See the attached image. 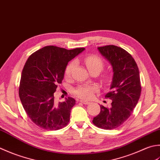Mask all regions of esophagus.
<instances>
[{
  "label": "esophagus",
  "instance_id": "34e87169",
  "mask_svg": "<svg viewBox=\"0 0 160 160\" xmlns=\"http://www.w3.org/2000/svg\"><path fill=\"white\" fill-rule=\"evenodd\" d=\"M79 102H81V103H83V104H85V105H88V104L90 103L89 102H88V101H86V100H80Z\"/></svg>",
  "mask_w": 160,
  "mask_h": 160
}]
</instances>
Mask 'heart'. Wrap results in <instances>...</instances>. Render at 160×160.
Masks as SVG:
<instances>
[{
    "mask_svg": "<svg viewBox=\"0 0 160 160\" xmlns=\"http://www.w3.org/2000/svg\"><path fill=\"white\" fill-rule=\"evenodd\" d=\"M84 63L90 71V72H92L94 71H97L100 72L103 70L104 67V63L103 60L99 57L94 55H90L88 56L84 59ZM76 66V62L72 61L68 65L66 70V77H70L72 73ZM97 90V87L95 86H79L74 90V94L81 99H90L93 96L94 92Z\"/></svg>",
    "mask_w": 160,
    "mask_h": 160,
    "instance_id": "b5f03b06",
    "label": "heart"
}]
</instances>
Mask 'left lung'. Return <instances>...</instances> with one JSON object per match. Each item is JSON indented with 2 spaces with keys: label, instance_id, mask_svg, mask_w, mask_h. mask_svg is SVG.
<instances>
[{
  "label": "left lung",
  "instance_id": "left-lung-1",
  "mask_svg": "<svg viewBox=\"0 0 160 160\" xmlns=\"http://www.w3.org/2000/svg\"><path fill=\"white\" fill-rule=\"evenodd\" d=\"M98 50L112 67V81L105 95L112 103L110 108L100 106L101 111L92 123L98 128L110 130L122 125L138 104L142 91L139 72L134 58L123 48L110 45Z\"/></svg>",
  "mask_w": 160,
  "mask_h": 160
}]
</instances>
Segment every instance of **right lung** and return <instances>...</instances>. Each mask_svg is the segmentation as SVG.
Here are the masks:
<instances>
[{"mask_svg": "<svg viewBox=\"0 0 160 160\" xmlns=\"http://www.w3.org/2000/svg\"><path fill=\"white\" fill-rule=\"evenodd\" d=\"M84 50L49 45L28 58L21 73L19 97L28 117L40 128L56 130L69 122L75 100L68 97L65 102L57 103L54 93L63 79L68 62Z\"/></svg>", "mask_w": 160, "mask_h": 160, "instance_id": "add662e5", "label": "right lung"}]
</instances>
